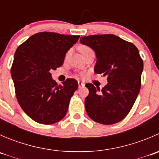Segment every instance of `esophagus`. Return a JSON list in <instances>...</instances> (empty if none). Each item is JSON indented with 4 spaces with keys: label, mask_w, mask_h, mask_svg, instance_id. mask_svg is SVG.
Segmentation results:
<instances>
[{
    "label": "esophagus",
    "mask_w": 159,
    "mask_h": 159,
    "mask_svg": "<svg viewBox=\"0 0 159 159\" xmlns=\"http://www.w3.org/2000/svg\"><path fill=\"white\" fill-rule=\"evenodd\" d=\"M84 83L83 81H78V87L81 88V87H84Z\"/></svg>",
    "instance_id": "obj_1"
}]
</instances>
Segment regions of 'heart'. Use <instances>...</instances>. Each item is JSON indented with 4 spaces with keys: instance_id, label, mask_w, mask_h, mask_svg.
<instances>
[{
    "instance_id": "b5f03b06",
    "label": "heart",
    "mask_w": 159,
    "mask_h": 159,
    "mask_svg": "<svg viewBox=\"0 0 159 159\" xmlns=\"http://www.w3.org/2000/svg\"><path fill=\"white\" fill-rule=\"evenodd\" d=\"M86 48H88V47H86V46H81V51H82V50L86 49Z\"/></svg>"
}]
</instances>
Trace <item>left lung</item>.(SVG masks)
Wrapping results in <instances>:
<instances>
[{
	"label": "left lung",
	"instance_id": "1",
	"mask_svg": "<svg viewBox=\"0 0 159 159\" xmlns=\"http://www.w3.org/2000/svg\"><path fill=\"white\" fill-rule=\"evenodd\" d=\"M80 42L96 54V74L107 77L102 90L86 84L89 94L85 109L93 121L113 125L124 119L132 108L141 89L143 61L132 43L114 34H96L81 38Z\"/></svg>",
	"mask_w": 159,
	"mask_h": 159
}]
</instances>
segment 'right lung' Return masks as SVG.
Instances as JSON below:
<instances>
[{"label":"right lung","mask_w":159,"mask_h":159,"mask_svg":"<svg viewBox=\"0 0 159 159\" xmlns=\"http://www.w3.org/2000/svg\"><path fill=\"white\" fill-rule=\"evenodd\" d=\"M79 38L39 32L16 50L11 69L16 98L24 111L36 122L54 124L66 115L78 81L68 78L61 85L52 79L51 70L63 65L65 54Z\"/></svg>","instance_id":"add662e5"}]
</instances>
